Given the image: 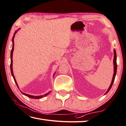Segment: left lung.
Listing matches in <instances>:
<instances>
[{
    "label": "left lung",
    "mask_w": 126,
    "mask_h": 126,
    "mask_svg": "<svg viewBox=\"0 0 126 126\" xmlns=\"http://www.w3.org/2000/svg\"><path fill=\"white\" fill-rule=\"evenodd\" d=\"M114 59H113V65H114V74H113V78H112V82L111 85H110V87L109 88V89L107 90V91L106 92L105 94H107L109 91L110 90V89H111V87L112 86V85H113V82H114V79H115V76H116V72H117V63H116V59H117V56H116V50L115 49H114Z\"/></svg>",
    "instance_id": "obj_1"
}]
</instances>
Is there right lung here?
Listing matches in <instances>:
<instances>
[{
    "label": "right lung",
    "instance_id": "right-lung-1",
    "mask_svg": "<svg viewBox=\"0 0 126 126\" xmlns=\"http://www.w3.org/2000/svg\"><path fill=\"white\" fill-rule=\"evenodd\" d=\"M20 29H19L18 30H16V31H15V32H14V35H13V39H12V43H13V47H12V51H11V54H10V58H11V63H10V70H11V73H12V76H13V79H14V81H15V83H16V85H17V87L19 88V86H18V85H17V82H16V80H15V77H14V74H13V51H14V37H15V35L16 34V33L17 32V31H18L19 30H20ZM55 74V73H54V75L53 76H54V75ZM21 92L22 94H24V95L25 96H27V97H30V98H35V99H40V98H43V97H45V96H46L47 95H48V94H49L50 92H51V91H49L48 92H47V93H46V94H44V95H41V96H32V95H30V94H25V93H23V92H22L21 91Z\"/></svg>",
    "mask_w": 126,
    "mask_h": 126
}]
</instances>
